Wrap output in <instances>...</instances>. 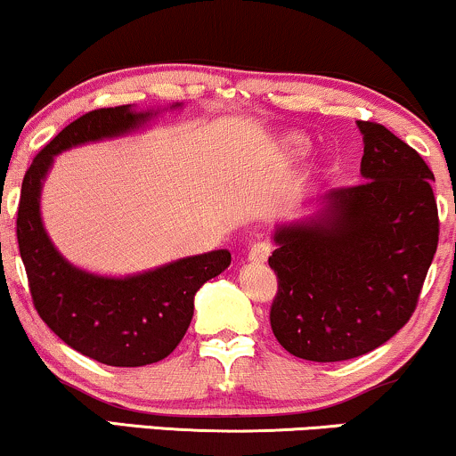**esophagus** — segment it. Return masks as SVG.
Wrapping results in <instances>:
<instances>
[{
  "instance_id": "34e87169",
  "label": "esophagus",
  "mask_w": 456,
  "mask_h": 456,
  "mask_svg": "<svg viewBox=\"0 0 456 456\" xmlns=\"http://www.w3.org/2000/svg\"><path fill=\"white\" fill-rule=\"evenodd\" d=\"M270 244L265 242H255L248 248V261L255 263V265H261V263H265L270 259Z\"/></svg>"
}]
</instances>
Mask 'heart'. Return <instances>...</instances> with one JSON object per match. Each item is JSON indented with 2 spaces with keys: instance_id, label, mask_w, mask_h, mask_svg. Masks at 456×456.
Listing matches in <instances>:
<instances>
[{
  "instance_id": "heart-1",
  "label": "heart",
  "mask_w": 456,
  "mask_h": 456,
  "mask_svg": "<svg viewBox=\"0 0 456 456\" xmlns=\"http://www.w3.org/2000/svg\"><path fill=\"white\" fill-rule=\"evenodd\" d=\"M284 148L289 151V155L304 157L305 152H308L310 144H308V140L301 138V135H287V138H284Z\"/></svg>"
}]
</instances>
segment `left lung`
Returning a JSON list of instances; mask_svg holds the SVG:
<instances>
[{
	"label": "left lung",
	"instance_id": "obj_1",
	"mask_svg": "<svg viewBox=\"0 0 456 456\" xmlns=\"http://www.w3.org/2000/svg\"><path fill=\"white\" fill-rule=\"evenodd\" d=\"M365 183L316 197L278 223L272 331L284 350L333 363L374 350L412 316L437 248L431 169L385 125L356 120Z\"/></svg>",
	"mask_w": 456,
	"mask_h": 456
}]
</instances>
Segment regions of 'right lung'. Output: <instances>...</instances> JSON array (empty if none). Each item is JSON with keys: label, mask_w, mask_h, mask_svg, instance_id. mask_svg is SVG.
Returning a JSON list of instances; mask_svg holds the SVG:
<instances>
[{"label": "right lung", "mask_w": 456, "mask_h": 456, "mask_svg": "<svg viewBox=\"0 0 456 456\" xmlns=\"http://www.w3.org/2000/svg\"><path fill=\"white\" fill-rule=\"evenodd\" d=\"M169 110H183V103L93 110L42 148L20 189L16 238L37 314L68 346L103 365L142 367L166 359L191 325L197 290L227 270L232 252L183 256L127 276L89 272L65 259L48 235L42 189L61 152L125 138Z\"/></svg>", "instance_id": "add662e5"}]
</instances>
